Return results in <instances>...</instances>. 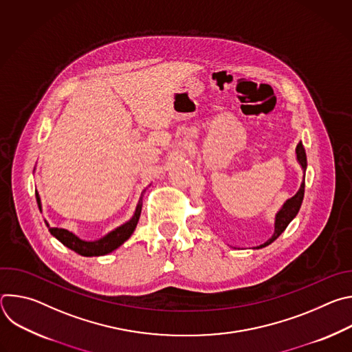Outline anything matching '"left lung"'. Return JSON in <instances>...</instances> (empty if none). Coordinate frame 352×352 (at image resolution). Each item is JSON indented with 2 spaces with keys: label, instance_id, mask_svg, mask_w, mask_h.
<instances>
[{
  "label": "left lung",
  "instance_id": "left-lung-1",
  "mask_svg": "<svg viewBox=\"0 0 352 352\" xmlns=\"http://www.w3.org/2000/svg\"><path fill=\"white\" fill-rule=\"evenodd\" d=\"M295 152H296V160H298V163L300 164V167H302V170H304L302 184H300L299 190L291 199H288L287 202L283 205V208L277 212L276 221H274V234L272 235V238L267 239L265 243L256 246L258 249L265 248V246L270 245L273 241H276L284 232L287 226L294 220V217L298 214V212L300 209V205H302L304 193H305V171H307V166H308V163H307V153H305V148H304L302 142L298 143Z\"/></svg>",
  "mask_w": 352,
  "mask_h": 352
}]
</instances>
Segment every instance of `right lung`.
I'll return each mask as SVG.
<instances>
[{
    "label": "right lung",
    "instance_id": "obj_1",
    "mask_svg": "<svg viewBox=\"0 0 352 352\" xmlns=\"http://www.w3.org/2000/svg\"><path fill=\"white\" fill-rule=\"evenodd\" d=\"M36 200L38 209L41 210V204H40V196L36 192ZM140 212H142V196L138 202L136 210L132 216V219L129 221H126L125 224L117 227L116 230H113L111 232H109L107 235H104L103 238H100L97 241H83L80 238H78L74 232L64 230V228H57V227H48V231L52 232V235H54L61 243H64L67 248L72 249L74 252L82 255V256H102V255H107L110 252H113L114 249H117L118 246H121L135 231L136 224L139 221L140 217Z\"/></svg>",
    "mask_w": 352,
    "mask_h": 352
}]
</instances>
